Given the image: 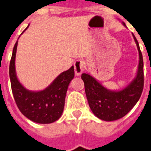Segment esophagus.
Listing matches in <instances>:
<instances>
[{
    "label": "esophagus",
    "instance_id": "34e87169",
    "mask_svg": "<svg viewBox=\"0 0 151 151\" xmlns=\"http://www.w3.org/2000/svg\"><path fill=\"white\" fill-rule=\"evenodd\" d=\"M85 68V62L83 60H77L74 64L75 73L76 76H80Z\"/></svg>",
    "mask_w": 151,
    "mask_h": 151
}]
</instances>
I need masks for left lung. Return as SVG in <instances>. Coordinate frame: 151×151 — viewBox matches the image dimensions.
<instances>
[{
    "instance_id": "1",
    "label": "left lung",
    "mask_w": 151,
    "mask_h": 151,
    "mask_svg": "<svg viewBox=\"0 0 151 151\" xmlns=\"http://www.w3.org/2000/svg\"><path fill=\"white\" fill-rule=\"evenodd\" d=\"M124 26H125V24ZM139 55L137 77L127 87L120 91H111L86 73H83L85 92L89 106L93 113L101 120L114 121L124 117L132 109L140 98L144 85L143 55L138 41L132 34Z\"/></svg>"
}]
</instances>
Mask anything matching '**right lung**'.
<instances>
[{
	"label": "right lung",
	"mask_w": 151,
	"mask_h": 151,
	"mask_svg": "<svg viewBox=\"0 0 151 151\" xmlns=\"http://www.w3.org/2000/svg\"><path fill=\"white\" fill-rule=\"evenodd\" d=\"M17 45L18 41L13 48L9 65L11 86L17 107L31 121L40 124L52 123L61 117L63 112L68 84L75 76L74 67L72 66L59 75L44 90L39 92L27 90L19 83L15 74L14 60Z\"/></svg>",
	"instance_id": "obj_1"
}]
</instances>
